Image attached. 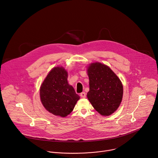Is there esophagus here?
<instances>
[{"label":"esophagus","mask_w":158,"mask_h":158,"mask_svg":"<svg viewBox=\"0 0 158 158\" xmlns=\"http://www.w3.org/2000/svg\"><path fill=\"white\" fill-rule=\"evenodd\" d=\"M80 96L82 98H85V97H86V93L85 92H81V93L80 94Z\"/></svg>","instance_id":"obj_1"}]
</instances>
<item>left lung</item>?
Wrapping results in <instances>:
<instances>
[{
	"mask_svg": "<svg viewBox=\"0 0 158 158\" xmlns=\"http://www.w3.org/2000/svg\"><path fill=\"white\" fill-rule=\"evenodd\" d=\"M88 75L90 87L88 99L101 115H111L122 101V83L110 68L99 63L89 66Z\"/></svg>",
	"mask_w": 158,
	"mask_h": 158,
	"instance_id": "8db88e82",
	"label": "left lung"
}]
</instances>
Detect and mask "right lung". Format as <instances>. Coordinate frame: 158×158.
<instances>
[{"mask_svg":"<svg viewBox=\"0 0 158 158\" xmlns=\"http://www.w3.org/2000/svg\"><path fill=\"white\" fill-rule=\"evenodd\" d=\"M68 73L63 67H56L48 73L40 89L43 106L51 113L66 117L73 110L80 96L67 81Z\"/></svg>","mask_w":158,"mask_h":158,"instance_id":"add662e5","label":"right lung"}]
</instances>
